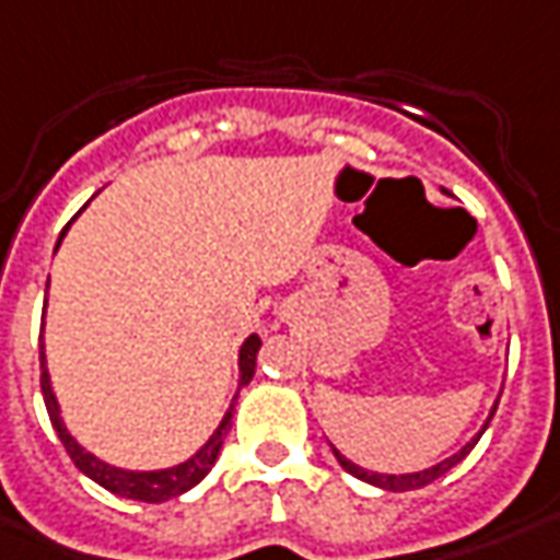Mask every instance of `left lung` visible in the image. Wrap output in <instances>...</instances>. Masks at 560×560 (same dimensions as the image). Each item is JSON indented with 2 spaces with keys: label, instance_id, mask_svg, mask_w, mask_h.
<instances>
[{
  "label": "left lung",
  "instance_id": "8db88e82",
  "mask_svg": "<svg viewBox=\"0 0 560 560\" xmlns=\"http://www.w3.org/2000/svg\"><path fill=\"white\" fill-rule=\"evenodd\" d=\"M493 410H497V408H493ZM490 417H493V413H490ZM490 417H488V423H490ZM488 423H485V429H488ZM485 429H481V432H485ZM481 432H478V435H475V439H471L469 444H466V447L459 451V454L447 456V459H441L439 466H432V469L410 471V475H376V471L361 469V466H355V463H349V459H346V456L340 454L337 447H334V456H337V463H340V466H343V469L349 471V475H355V478H361V481H368V485H374V488H383V490H417V488H425V485H432V481H435V478H441L444 471L454 469L456 463H459V459H463V456L469 454L471 447L478 444V439H481Z\"/></svg>",
  "mask_w": 560,
  "mask_h": 560
}]
</instances>
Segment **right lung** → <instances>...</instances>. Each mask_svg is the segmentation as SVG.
<instances>
[{
    "label": "right lung",
    "instance_id": "right-lung-1",
    "mask_svg": "<svg viewBox=\"0 0 560 560\" xmlns=\"http://www.w3.org/2000/svg\"><path fill=\"white\" fill-rule=\"evenodd\" d=\"M257 352H260V337L250 334L242 352H238V371H242V380L238 386L250 383L254 376V364H257ZM39 368H42V398H45V408H48V417H51V425H55L57 439L60 444L67 447V454L75 463V469L85 471L91 481H97L101 488H106L109 493L116 497H128V500H140V503H165V500H174L180 497L189 488H196L201 478L211 471L214 466L217 454L223 447V439L230 432V420H232V408L226 410L223 423L217 425V432L208 439V444L201 447L199 454L189 456L186 463L180 466H171V469H159V471H128V469H116V466H106L101 463L97 456L89 454L85 447H79V441L72 439L67 432V425L60 420V408H57L55 392H51V380H48V368H45V352H39Z\"/></svg>",
    "mask_w": 560,
    "mask_h": 560
}]
</instances>
